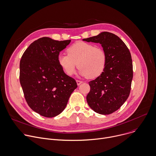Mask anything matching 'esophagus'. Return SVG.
<instances>
[{
    "instance_id": "esophagus-1",
    "label": "esophagus",
    "mask_w": 156,
    "mask_h": 156,
    "mask_svg": "<svg viewBox=\"0 0 156 156\" xmlns=\"http://www.w3.org/2000/svg\"><path fill=\"white\" fill-rule=\"evenodd\" d=\"M76 83H77V85H78V86L80 85V84L83 83L81 81H80V80H76Z\"/></svg>"
}]
</instances>
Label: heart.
Masks as SVG:
<instances>
[{"label": "heart", "mask_w": 156, "mask_h": 156, "mask_svg": "<svg viewBox=\"0 0 156 156\" xmlns=\"http://www.w3.org/2000/svg\"><path fill=\"white\" fill-rule=\"evenodd\" d=\"M68 55L59 54L58 61L64 72L69 76L75 73L78 64L79 74L89 78H95L104 71L107 55L101 48L91 43L78 41L67 49Z\"/></svg>", "instance_id": "obj_1"}]
</instances>
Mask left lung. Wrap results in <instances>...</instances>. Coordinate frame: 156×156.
Returning a JSON list of instances; mask_svg holds the SVG:
<instances>
[{"label":"left lung","mask_w":156,"mask_h":156,"mask_svg":"<svg viewBox=\"0 0 156 156\" xmlns=\"http://www.w3.org/2000/svg\"><path fill=\"white\" fill-rule=\"evenodd\" d=\"M83 40L101 44L107 55L104 71L89 83L87 103L98 114H112L124 104L130 94L133 78L130 53L123 41L110 32H103Z\"/></svg>","instance_id":"left-lung-1"}]
</instances>
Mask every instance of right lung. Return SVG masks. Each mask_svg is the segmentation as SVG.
<instances>
[{
	"label": "right lung",
	"mask_w": 156,
	"mask_h": 156,
	"mask_svg": "<svg viewBox=\"0 0 156 156\" xmlns=\"http://www.w3.org/2000/svg\"><path fill=\"white\" fill-rule=\"evenodd\" d=\"M70 41L42 37L22 56L20 84L28 105L41 116L53 118L61 113L77 87L76 81L64 72L58 61L59 53Z\"/></svg>",
	"instance_id": "1"
}]
</instances>
